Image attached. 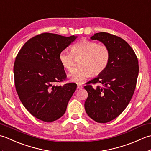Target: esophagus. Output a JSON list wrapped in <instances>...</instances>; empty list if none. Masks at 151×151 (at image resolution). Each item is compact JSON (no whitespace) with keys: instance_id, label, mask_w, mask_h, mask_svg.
Returning a JSON list of instances; mask_svg holds the SVG:
<instances>
[{"instance_id":"34e87169","label":"esophagus","mask_w":151,"mask_h":151,"mask_svg":"<svg viewBox=\"0 0 151 151\" xmlns=\"http://www.w3.org/2000/svg\"><path fill=\"white\" fill-rule=\"evenodd\" d=\"M83 88V86L82 85H81V84H77V89H82Z\"/></svg>"}]
</instances>
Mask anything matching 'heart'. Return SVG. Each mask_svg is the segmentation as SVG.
Instances as JSON below:
<instances>
[{
	"instance_id": "b5f03b06",
	"label": "heart",
	"mask_w": 151,
	"mask_h": 151,
	"mask_svg": "<svg viewBox=\"0 0 151 151\" xmlns=\"http://www.w3.org/2000/svg\"><path fill=\"white\" fill-rule=\"evenodd\" d=\"M73 56L81 57L78 61L79 67L71 70L68 78L70 81L81 84L92 74L95 76L99 75L107 68L111 52L106 45L82 40L73 45L71 52L63 50L59 54L60 62L67 70H70L73 65Z\"/></svg>"
}]
</instances>
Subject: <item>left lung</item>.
I'll list each match as a JSON object with an SVG mask.
<instances>
[{
  "label": "left lung",
  "instance_id": "1",
  "mask_svg": "<svg viewBox=\"0 0 151 151\" xmlns=\"http://www.w3.org/2000/svg\"><path fill=\"white\" fill-rule=\"evenodd\" d=\"M108 47L111 57L107 68L84 88L88 96L84 104L86 113L95 121L105 123L118 117L132 99L139 73L137 58L123 39L107 32L91 37ZM101 83L102 86H93Z\"/></svg>",
  "mask_w": 151,
  "mask_h": 151
}]
</instances>
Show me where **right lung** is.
<instances>
[{"label": "right lung", "mask_w": 151, "mask_h": 151, "mask_svg": "<svg viewBox=\"0 0 151 151\" xmlns=\"http://www.w3.org/2000/svg\"><path fill=\"white\" fill-rule=\"evenodd\" d=\"M77 37L42 33L19 50L14 66L15 89L24 106L38 119L52 122L65 114L76 89L74 83L56 86L67 77L59 54Z\"/></svg>", "instance_id": "right-lung-1"}]
</instances>
